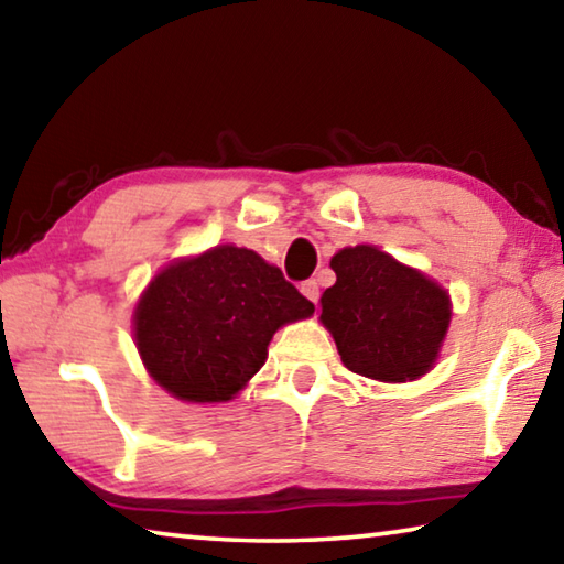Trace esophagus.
I'll list each match as a JSON object with an SVG mask.
<instances>
[{"mask_svg":"<svg viewBox=\"0 0 564 564\" xmlns=\"http://www.w3.org/2000/svg\"><path fill=\"white\" fill-rule=\"evenodd\" d=\"M301 293L305 295V299H308L311 303H318V281L316 279H311V281H303L301 283Z\"/></svg>","mask_w":564,"mask_h":564,"instance_id":"34e87169","label":"esophagus"}]
</instances>
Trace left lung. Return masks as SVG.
I'll use <instances>...</instances> for the list:
<instances>
[{"instance_id": "1", "label": "left lung", "mask_w": 564, "mask_h": 564, "mask_svg": "<svg viewBox=\"0 0 564 564\" xmlns=\"http://www.w3.org/2000/svg\"><path fill=\"white\" fill-rule=\"evenodd\" d=\"M336 283L321 295V321L352 373L405 383L425 376L451 326V295L376 246L330 259Z\"/></svg>"}]
</instances>
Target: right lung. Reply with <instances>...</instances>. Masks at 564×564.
<instances>
[{
  "label": "right lung",
  "instance_id": "right-lung-1",
  "mask_svg": "<svg viewBox=\"0 0 564 564\" xmlns=\"http://www.w3.org/2000/svg\"><path fill=\"white\" fill-rule=\"evenodd\" d=\"M311 313L281 269L248 248L216 246L156 273L133 311V338L171 395L226 403L259 373L273 333Z\"/></svg>",
  "mask_w": 564,
  "mask_h": 564
}]
</instances>
